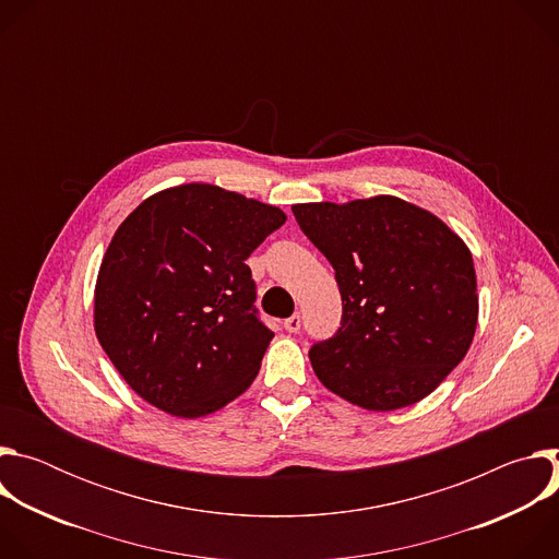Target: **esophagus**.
<instances>
[{
	"instance_id": "34e87169",
	"label": "esophagus",
	"mask_w": 559,
	"mask_h": 559,
	"mask_svg": "<svg viewBox=\"0 0 559 559\" xmlns=\"http://www.w3.org/2000/svg\"><path fill=\"white\" fill-rule=\"evenodd\" d=\"M283 328L289 332V334H296L298 330H300V316L298 313H294V316H289L287 321L283 323Z\"/></svg>"
}]
</instances>
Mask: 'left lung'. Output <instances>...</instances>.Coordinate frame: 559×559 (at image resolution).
Returning <instances> with one entry per match:
<instances>
[{"mask_svg": "<svg viewBox=\"0 0 559 559\" xmlns=\"http://www.w3.org/2000/svg\"><path fill=\"white\" fill-rule=\"evenodd\" d=\"M336 270L343 321L309 349L330 391L367 412L420 403L466 356L477 328L471 250L436 214L391 194L296 203Z\"/></svg>", "mask_w": 559, "mask_h": 559, "instance_id": "8db88e82", "label": "left lung"}]
</instances>
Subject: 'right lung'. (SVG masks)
I'll use <instances>...</instances> for the list:
<instances>
[{
    "label": "right lung",
    "instance_id": "right-lung-1",
    "mask_svg": "<svg viewBox=\"0 0 559 559\" xmlns=\"http://www.w3.org/2000/svg\"><path fill=\"white\" fill-rule=\"evenodd\" d=\"M285 212L210 183L166 188L117 227L95 283V334L145 403L210 416L257 378L274 334L246 259Z\"/></svg>",
    "mask_w": 559,
    "mask_h": 559
}]
</instances>
